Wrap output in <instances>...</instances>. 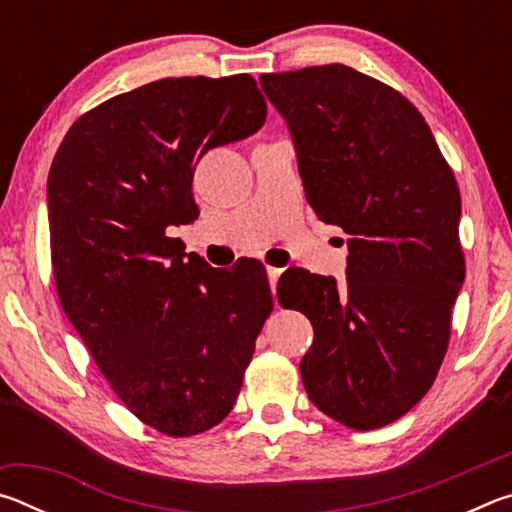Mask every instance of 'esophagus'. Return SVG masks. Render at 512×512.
I'll return each instance as SVG.
<instances>
[{"instance_id": "esophagus-1", "label": "esophagus", "mask_w": 512, "mask_h": 512, "mask_svg": "<svg viewBox=\"0 0 512 512\" xmlns=\"http://www.w3.org/2000/svg\"><path fill=\"white\" fill-rule=\"evenodd\" d=\"M266 273H268V284H271V291L275 293V287H277V280H280V275H282V268L268 266V268H266Z\"/></svg>"}]
</instances>
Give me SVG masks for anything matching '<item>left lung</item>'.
I'll use <instances>...</instances> for the list:
<instances>
[{
  "mask_svg": "<svg viewBox=\"0 0 512 512\" xmlns=\"http://www.w3.org/2000/svg\"><path fill=\"white\" fill-rule=\"evenodd\" d=\"M314 212L348 235L345 282L287 268L282 307L314 325L300 361L309 400L345 427L391 424L447 352L465 280L461 194L431 128L400 92L345 65L262 74Z\"/></svg>",
  "mask_w": 512,
  "mask_h": 512,
  "instance_id": "1",
  "label": "left lung"
}]
</instances>
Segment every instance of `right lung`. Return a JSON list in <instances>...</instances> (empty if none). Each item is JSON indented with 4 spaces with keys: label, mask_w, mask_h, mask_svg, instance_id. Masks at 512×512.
I'll use <instances>...</instances> for the list:
<instances>
[{
    "label": "right lung",
    "mask_w": 512,
    "mask_h": 512,
    "mask_svg": "<svg viewBox=\"0 0 512 512\" xmlns=\"http://www.w3.org/2000/svg\"><path fill=\"white\" fill-rule=\"evenodd\" d=\"M266 119L253 76H183L101 103L69 128L47 178L60 305L119 400L167 436L237 402L273 309L266 268H212L169 228L194 221V169Z\"/></svg>",
    "instance_id": "add662e5"
}]
</instances>
